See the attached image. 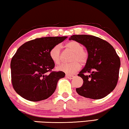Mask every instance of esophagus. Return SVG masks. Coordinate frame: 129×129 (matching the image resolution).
<instances>
[{
	"label": "esophagus",
	"instance_id": "obj_1",
	"mask_svg": "<svg viewBox=\"0 0 129 129\" xmlns=\"http://www.w3.org/2000/svg\"><path fill=\"white\" fill-rule=\"evenodd\" d=\"M66 78H69V79H73L74 77V76H70V75L66 74Z\"/></svg>",
	"mask_w": 129,
	"mask_h": 129
}]
</instances>
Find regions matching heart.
<instances>
[{
	"mask_svg": "<svg viewBox=\"0 0 129 129\" xmlns=\"http://www.w3.org/2000/svg\"><path fill=\"white\" fill-rule=\"evenodd\" d=\"M66 47L69 50L74 53L71 61L73 63L70 64H62L57 67L58 70L67 74H73L81 68V64H85L87 62L88 55L83 50L84 47L78 41L73 40L69 41L66 44ZM49 56L53 62L59 64L61 60V47L60 45L53 46L49 51Z\"/></svg>",
	"mask_w": 129,
	"mask_h": 129,
	"instance_id": "obj_1",
	"label": "heart"
}]
</instances>
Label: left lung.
Instances as JSON below:
<instances>
[{
    "label": "left lung",
    "mask_w": 129,
    "mask_h": 129,
    "mask_svg": "<svg viewBox=\"0 0 129 129\" xmlns=\"http://www.w3.org/2000/svg\"><path fill=\"white\" fill-rule=\"evenodd\" d=\"M71 40L85 47L88 54L85 67L78 74L82 78L83 84L76 88L77 92L92 99L107 96L118 80L120 61L115 50L107 41L94 36L73 35L69 38Z\"/></svg>",
    "instance_id": "8db88e82"
}]
</instances>
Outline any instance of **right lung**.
<instances>
[{"label": "right lung", "mask_w": 129, "mask_h": 129, "mask_svg": "<svg viewBox=\"0 0 129 129\" xmlns=\"http://www.w3.org/2000/svg\"><path fill=\"white\" fill-rule=\"evenodd\" d=\"M46 37L25 43L18 49L11 61L13 88L23 98L39 102L50 97L56 88L59 80L64 78L63 71H52L55 63L49 51L67 38Z\"/></svg>", "instance_id": "1"}]
</instances>
